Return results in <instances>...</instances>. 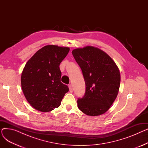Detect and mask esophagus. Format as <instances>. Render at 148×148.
Masks as SVG:
<instances>
[{
    "instance_id": "obj_1",
    "label": "esophagus",
    "mask_w": 148,
    "mask_h": 148,
    "mask_svg": "<svg viewBox=\"0 0 148 148\" xmlns=\"http://www.w3.org/2000/svg\"><path fill=\"white\" fill-rule=\"evenodd\" d=\"M68 87H69V91L71 92H73V89L72 85L71 84H69V86H68Z\"/></svg>"
}]
</instances>
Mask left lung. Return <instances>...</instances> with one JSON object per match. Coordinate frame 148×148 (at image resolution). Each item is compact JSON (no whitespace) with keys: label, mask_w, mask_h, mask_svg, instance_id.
<instances>
[{"label":"left lung","mask_w":148,"mask_h":148,"mask_svg":"<svg viewBox=\"0 0 148 148\" xmlns=\"http://www.w3.org/2000/svg\"><path fill=\"white\" fill-rule=\"evenodd\" d=\"M72 53L86 84L84 97L77 100L78 108L88 116L105 113L118 94L121 74L118 66L106 52L93 46L74 49Z\"/></svg>","instance_id":"1"}]
</instances>
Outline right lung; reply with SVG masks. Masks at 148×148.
<instances>
[{"instance_id": "obj_1", "label": "right lung", "mask_w": 148, "mask_h": 148, "mask_svg": "<svg viewBox=\"0 0 148 148\" xmlns=\"http://www.w3.org/2000/svg\"><path fill=\"white\" fill-rule=\"evenodd\" d=\"M69 51L67 47L48 45L38 50L25 65L21 84L28 103L35 109L50 112L60 106L69 91L60 82L59 65Z\"/></svg>"}]
</instances>
